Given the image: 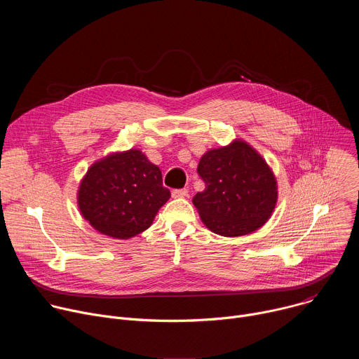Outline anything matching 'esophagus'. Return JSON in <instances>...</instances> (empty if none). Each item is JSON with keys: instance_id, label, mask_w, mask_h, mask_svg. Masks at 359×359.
<instances>
[{"instance_id": "esophagus-1", "label": "esophagus", "mask_w": 359, "mask_h": 359, "mask_svg": "<svg viewBox=\"0 0 359 359\" xmlns=\"http://www.w3.org/2000/svg\"><path fill=\"white\" fill-rule=\"evenodd\" d=\"M187 189H175L173 191H172V196L175 197V198H179V197H186L187 196Z\"/></svg>"}]
</instances>
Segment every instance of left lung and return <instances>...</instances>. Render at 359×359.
<instances>
[{
    "label": "left lung",
    "mask_w": 359,
    "mask_h": 359,
    "mask_svg": "<svg viewBox=\"0 0 359 359\" xmlns=\"http://www.w3.org/2000/svg\"><path fill=\"white\" fill-rule=\"evenodd\" d=\"M197 173L206 189L193 197L200 219L224 237L262 227L277 203V182L266 161L248 143L234 140L201 156Z\"/></svg>",
    "instance_id": "8db88e82"
}]
</instances>
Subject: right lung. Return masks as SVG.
<instances>
[{
    "instance_id": "1",
    "label": "right lung",
    "mask_w": 359,
    "mask_h": 359,
    "mask_svg": "<svg viewBox=\"0 0 359 359\" xmlns=\"http://www.w3.org/2000/svg\"><path fill=\"white\" fill-rule=\"evenodd\" d=\"M169 197L161 169L140 150L130 149L89 168L79 186L78 206L95 230L125 240L150 227Z\"/></svg>"
}]
</instances>
